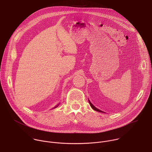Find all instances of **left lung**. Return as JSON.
I'll list each match as a JSON object with an SVG mask.
<instances>
[{"instance_id":"8db88e82","label":"left lung","mask_w":152,"mask_h":152,"mask_svg":"<svg viewBox=\"0 0 152 152\" xmlns=\"http://www.w3.org/2000/svg\"><path fill=\"white\" fill-rule=\"evenodd\" d=\"M88 102H89V103H90V106H91V107L93 108V109L94 110H95V111H98V112H100V113H104V112L103 111H102L101 110H99V109H97V107H96L91 103V102L90 101V100H88Z\"/></svg>"}]
</instances>
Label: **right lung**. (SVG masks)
<instances>
[{
  "mask_svg": "<svg viewBox=\"0 0 152 152\" xmlns=\"http://www.w3.org/2000/svg\"><path fill=\"white\" fill-rule=\"evenodd\" d=\"M59 104H57V105H56V106H55V107H53V109H55V108H56V107H58V106H59Z\"/></svg>",
  "mask_w": 152,
  "mask_h": 152,
  "instance_id": "obj_1",
  "label": "right lung"
}]
</instances>
